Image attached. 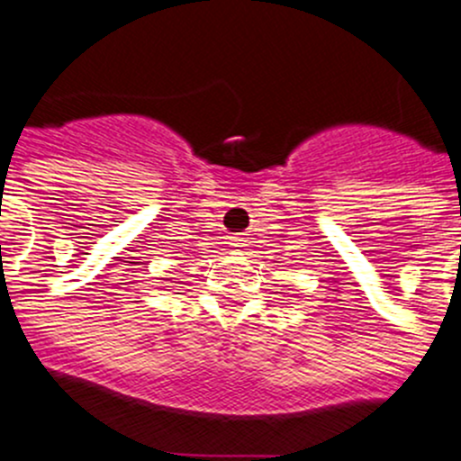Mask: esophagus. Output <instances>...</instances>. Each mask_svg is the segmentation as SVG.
<instances>
[{"mask_svg":"<svg viewBox=\"0 0 461 461\" xmlns=\"http://www.w3.org/2000/svg\"><path fill=\"white\" fill-rule=\"evenodd\" d=\"M230 246H235V249H237V246H241L240 237H230Z\"/></svg>","mask_w":461,"mask_h":461,"instance_id":"34e87169","label":"esophagus"}]
</instances>
